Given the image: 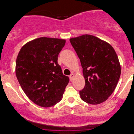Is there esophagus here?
Returning <instances> with one entry per match:
<instances>
[{"instance_id": "34e87169", "label": "esophagus", "mask_w": 134, "mask_h": 134, "mask_svg": "<svg viewBox=\"0 0 134 134\" xmlns=\"http://www.w3.org/2000/svg\"><path fill=\"white\" fill-rule=\"evenodd\" d=\"M74 77V74H73V73H72L69 76V77H70V81H72V79H73V77Z\"/></svg>"}]
</instances>
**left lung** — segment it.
<instances>
[{"instance_id": "1", "label": "left lung", "mask_w": 134, "mask_h": 134, "mask_svg": "<svg viewBox=\"0 0 134 134\" xmlns=\"http://www.w3.org/2000/svg\"><path fill=\"white\" fill-rule=\"evenodd\" d=\"M81 61L85 86L79 91L81 98L90 104H100L108 99L116 86L121 67L114 48L91 35L70 39Z\"/></svg>"}]
</instances>
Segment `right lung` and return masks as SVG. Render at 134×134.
Returning a JSON list of instances; mask_svg holds the SVG:
<instances>
[{"label": "right lung", "mask_w": 134, "mask_h": 134, "mask_svg": "<svg viewBox=\"0 0 134 134\" xmlns=\"http://www.w3.org/2000/svg\"><path fill=\"white\" fill-rule=\"evenodd\" d=\"M65 43L64 39L38 38L25 44L18 55V81L26 96L39 106L49 108L59 102L69 82L57 62Z\"/></svg>", "instance_id": "right-lung-1"}]
</instances>
